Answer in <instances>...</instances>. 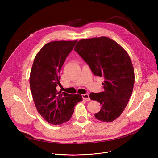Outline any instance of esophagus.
<instances>
[{
  "mask_svg": "<svg viewBox=\"0 0 158 158\" xmlns=\"http://www.w3.org/2000/svg\"><path fill=\"white\" fill-rule=\"evenodd\" d=\"M82 97L83 98L84 100L86 101H90V98H89V95L88 94H82Z\"/></svg>",
  "mask_w": 158,
  "mask_h": 158,
  "instance_id": "obj_1",
  "label": "esophagus"
}]
</instances>
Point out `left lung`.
<instances>
[{"label": "left lung", "instance_id": "left-lung-1", "mask_svg": "<svg viewBox=\"0 0 158 158\" xmlns=\"http://www.w3.org/2000/svg\"><path fill=\"white\" fill-rule=\"evenodd\" d=\"M95 76L103 77L104 91L89 97L101 104L94 116L112 122L121 116L132 93L134 67L127 52L116 41L106 37L81 39L74 48Z\"/></svg>", "mask_w": 158, "mask_h": 158}]
</instances>
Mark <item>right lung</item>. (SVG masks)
I'll return each instance as SVG.
<instances>
[{"label":"right lung","instance_id":"obj_1","mask_svg":"<svg viewBox=\"0 0 158 158\" xmlns=\"http://www.w3.org/2000/svg\"><path fill=\"white\" fill-rule=\"evenodd\" d=\"M77 40L53 41L42 47L35 57L30 74V87L35 107L40 116L54 125L68 121L74 106L82 101L80 94L57 91L60 72Z\"/></svg>","mask_w":158,"mask_h":158}]
</instances>
